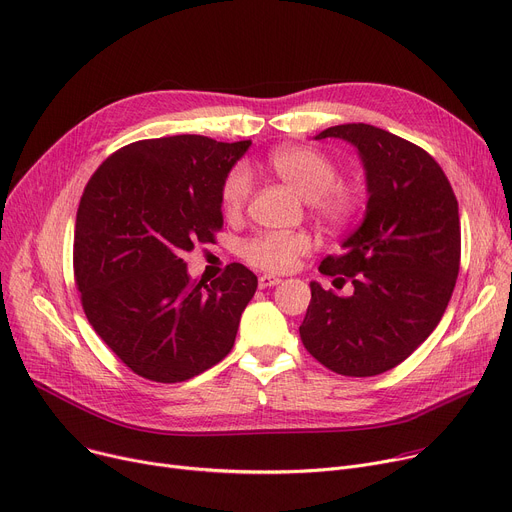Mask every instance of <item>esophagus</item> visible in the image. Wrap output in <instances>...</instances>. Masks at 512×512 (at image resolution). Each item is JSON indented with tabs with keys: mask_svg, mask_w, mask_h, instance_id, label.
Wrapping results in <instances>:
<instances>
[{
	"mask_svg": "<svg viewBox=\"0 0 512 512\" xmlns=\"http://www.w3.org/2000/svg\"><path fill=\"white\" fill-rule=\"evenodd\" d=\"M281 283V279L279 277H272V274H262V277L258 279V287L260 289H268V287H274V285H279Z\"/></svg>",
	"mask_w": 512,
	"mask_h": 512,
	"instance_id": "esophagus-1",
	"label": "esophagus"
}]
</instances>
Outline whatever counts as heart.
I'll use <instances>...</instances> for the list:
<instances>
[{"mask_svg": "<svg viewBox=\"0 0 512 512\" xmlns=\"http://www.w3.org/2000/svg\"><path fill=\"white\" fill-rule=\"evenodd\" d=\"M266 168L311 203L324 223L340 227L357 217L361 194L338 184V168L330 157L313 147L283 145L268 153ZM252 190L250 176L244 168H233L221 184V207L227 215H240ZM311 248V240L301 231L279 233L262 231L242 244V258L266 272L291 270Z\"/></svg>", "mask_w": 512, "mask_h": 512, "instance_id": "heart-1", "label": "heart"}]
</instances>
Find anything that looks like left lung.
<instances>
[{
  "label": "left lung",
  "mask_w": 512,
  "mask_h": 512,
  "mask_svg": "<svg viewBox=\"0 0 512 512\" xmlns=\"http://www.w3.org/2000/svg\"><path fill=\"white\" fill-rule=\"evenodd\" d=\"M326 137L357 147L369 199L344 252L320 264L338 289L350 281L352 295L309 283L299 334L330 371L373 377L406 361L441 322L459 274V207L445 172L422 147L365 123L316 135Z\"/></svg>",
  "instance_id": "1"
}]
</instances>
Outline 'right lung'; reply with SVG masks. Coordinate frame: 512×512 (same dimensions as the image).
Here are the masks:
<instances>
[{"label": "right lung", "mask_w": 512, "mask_h": 512, "mask_svg": "<svg viewBox=\"0 0 512 512\" xmlns=\"http://www.w3.org/2000/svg\"><path fill=\"white\" fill-rule=\"evenodd\" d=\"M250 141L145 139L90 178L75 219L73 270L86 318L133 373L178 383L227 357L258 279L233 262L194 285L184 252L213 244L221 184Z\"/></svg>", "instance_id": "right-lung-1"}]
</instances>
